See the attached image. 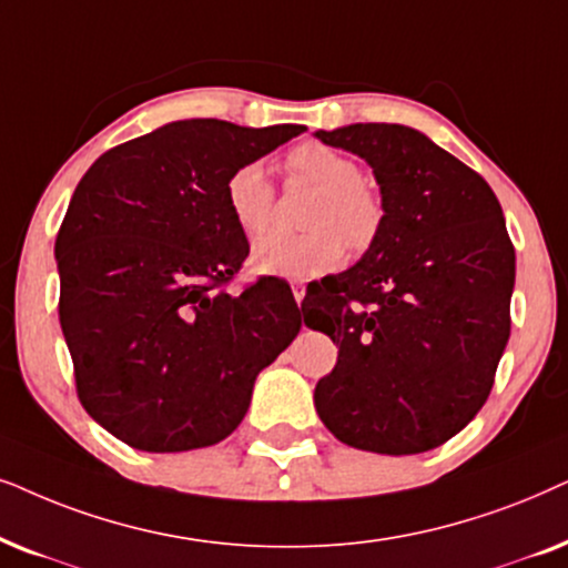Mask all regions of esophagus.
I'll list each match as a JSON object with an SVG mask.
<instances>
[{"mask_svg": "<svg viewBox=\"0 0 568 568\" xmlns=\"http://www.w3.org/2000/svg\"><path fill=\"white\" fill-rule=\"evenodd\" d=\"M306 296V288L301 283H293V298H296V304L301 306V301Z\"/></svg>", "mask_w": 568, "mask_h": 568, "instance_id": "34e87169", "label": "esophagus"}]
</instances>
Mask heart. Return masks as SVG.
<instances>
[{
    "mask_svg": "<svg viewBox=\"0 0 568 568\" xmlns=\"http://www.w3.org/2000/svg\"><path fill=\"white\" fill-rule=\"evenodd\" d=\"M288 169L316 186L306 210V233H264L252 246L254 270L280 277H314L343 262L345 244L361 252L376 239L382 205L351 158L320 142H304L288 153ZM225 202L246 236L270 225L275 189L260 161L239 165L225 181Z\"/></svg>",
    "mask_w": 568,
    "mask_h": 568,
    "instance_id": "b5f03b06",
    "label": "heart"
}]
</instances>
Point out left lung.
Returning a JSON list of instances; mask_svg holds the SVG:
<instances>
[{"label":"left lung","instance_id":"8db88e82","mask_svg":"<svg viewBox=\"0 0 568 568\" xmlns=\"http://www.w3.org/2000/svg\"><path fill=\"white\" fill-rule=\"evenodd\" d=\"M316 138L372 165L384 210L368 252L322 280L304 314L339 347L314 389L316 413L363 452L442 447L488 399L509 339L514 246L501 205L480 173L410 126Z\"/></svg>","mask_w":568,"mask_h":568}]
</instances>
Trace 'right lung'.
Segmentation results:
<instances>
[{"mask_svg": "<svg viewBox=\"0 0 568 568\" xmlns=\"http://www.w3.org/2000/svg\"><path fill=\"white\" fill-rule=\"evenodd\" d=\"M301 132L171 121L111 148L74 189L54 246L59 322L82 407L130 447L223 442L244 420L256 374L298 335L283 285H223L248 254L225 181Z\"/></svg>", "mask_w": 568, "mask_h": 568, "instance_id": "add662e5", "label": "right lung"}]
</instances>
